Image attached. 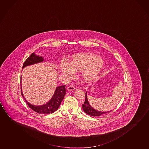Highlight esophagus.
Segmentation results:
<instances>
[{
	"label": "esophagus",
	"mask_w": 149,
	"mask_h": 149,
	"mask_svg": "<svg viewBox=\"0 0 149 149\" xmlns=\"http://www.w3.org/2000/svg\"><path fill=\"white\" fill-rule=\"evenodd\" d=\"M75 89V88L73 86H70L67 88V90L69 91H73V90H74Z\"/></svg>",
	"instance_id": "34e87169"
}]
</instances>
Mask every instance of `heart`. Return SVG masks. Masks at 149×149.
I'll return each instance as SVG.
<instances>
[{
	"mask_svg": "<svg viewBox=\"0 0 149 149\" xmlns=\"http://www.w3.org/2000/svg\"><path fill=\"white\" fill-rule=\"evenodd\" d=\"M103 60L101 58L86 53L74 55L69 63L62 61L59 64L60 73L63 75L71 76L73 72H83L81 77L86 82L95 79L103 71Z\"/></svg>",
	"mask_w": 149,
	"mask_h": 149,
	"instance_id": "heart-1",
	"label": "heart"
}]
</instances>
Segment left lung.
<instances>
[{
	"label": "left lung",
	"mask_w": 149,
	"mask_h": 149,
	"mask_svg": "<svg viewBox=\"0 0 149 149\" xmlns=\"http://www.w3.org/2000/svg\"><path fill=\"white\" fill-rule=\"evenodd\" d=\"M83 109L86 113H87L90 116H94V117L100 116L101 115H104L105 113H109L112 111V110H111L110 111H100L95 110V109L91 106L89 103L88 98H87V92H86V98H85V102L83 104Z\"/></svg>",
	"instance_id": "8db88e82"
}]
</instances>
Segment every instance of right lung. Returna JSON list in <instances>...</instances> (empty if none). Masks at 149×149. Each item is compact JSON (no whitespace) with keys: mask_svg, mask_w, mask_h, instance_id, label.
<instances>
[{"mask_svg":"<svg viewBox=\"0 0 149 149\" xmlns=\"http://www.w3.org/2000/svg\"><path fill=\"white\" fill-rule=\"evenodd\" d=\"M43 58L41 56L36 55L34 53H32V54L26 60L24 63L23 69L26 66L36 64L37 63L43 62ZM21 78V79H22V77ZM21 86V93L28 106L34 111L40 114H50L57 110L58 108L59 107L60 104L64 98L65 94L66 93L65 88V85L58 86L56 88L53 97L47 103L42 105H33L26 100L24 96L23 92H22V86Z\"/></svg>","mask_w":149,"mask_h":149,"instance_id":"1","label":"right lung"}]
</instances>
